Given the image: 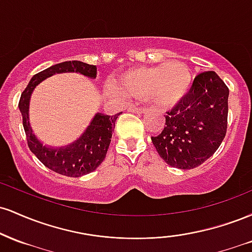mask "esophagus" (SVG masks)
I'll list each match as a JSON object with an SVG mask.
<instances>
[{
  "instance_id": "obj_1",
  "label": "esophagus",
  "mask_w": 252,
  "mask_h": 252,
  "mask_svg": "<svg viewBox=\"0 0 252 252\" xmlns=\"http://www.w3.org/2000/svg\"><path fill=\"white\" fill-rule=\"evenodd\" d=\"M128 110L131 112H135V114H143V112L147 111L146 108H142V106H135V105H130Z\"/></svg>"
}]
</instances>
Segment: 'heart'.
Segmentation results:
<instances>
[{
  "label": "heart",
  "mask_w": 252,
  "mask_h": 252,
  "mask_svg": "<svg viewBox=\"0 0 252 252\" xmlns=\"http://www.w3.org/2000/svg\"><path fill=\"white\" fill-rule=\"evenodd\" d=\"M192 84L190 68L182 62L135 68L118 79L116 88L128 97L146 98L150 103L167 108L179 103Z\"/></svg>",
  "instance_id": "b5f03b06"
}]
</instances>
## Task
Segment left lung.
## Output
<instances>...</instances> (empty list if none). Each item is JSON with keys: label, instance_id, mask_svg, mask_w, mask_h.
<instances>
[{"label": "left lung", "instance_id": "8db88e82", "mask_svg": "<svg viewBox=\"0 0 252 252\" xmlns=\"http://www.w3.org/2000/svg\"><path fill=\"white\" fill-rule=\"evenodd\" d=\"M228 88L215 71L194 78L189 94L167 112L166 126L152 141L169 166L192 169L219 148L227 129Z\"/></svg>", "mask_w": 252, "mask_h": 252}]
</instances>
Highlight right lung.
<instances>
[{
	"label": "right lung",
	"mask_w": 252,
	"mask_h": 252,
	"mask_svg": "<svg viewBox=\"0 0 252 252\" xmlns=\"http://www.w3.org/2000/svg\"><path fill=\"white\" fill-rule=\"evenodd\" d=\"M63 72H76L92 79L97 77V67L94 65H89L78 60L57 63L39 72L32 78L20 98L19 109L22 115V124H24L31 152L47 168L58 174L78 178V176L94 172L104 161L110 142H111L115 122L121 112L115 116L96 114L84 134L68 146L63 147V148H51V147L42 146V143L37 140L31 128L30 114H28L31 94L37 84L41 83L43 79L56 73H63Z\"/></svg>",
	"instance_id": "obj_1"
}]
</instances>
